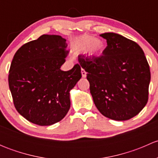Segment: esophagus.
<instances>
[{"label": "esophagus", "mask_w": 158, "mask_h": 158, "mask_svg": "<svg viewBox=\"0 0 158 158\" xmlns=\"http://www.w3.org/2000/svg\"><path fill=\"white\" fill-rule=\"evenodd\" d=\"M81 73H82V77H83V78L86 77V72L85 71V69H81Z\"/></svg>", "instance_id": "1"}]
</instances>
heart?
Listing matches in <instances>:
<instances>
[{
    "label": "heart",
    "instance_id": "obj_1",
    "mask_svg": "<svg viewBox=\"0 0 158 158\" xmlns=\"http://www.w3.org/2000/svg\"><path fill=\"white\" fill-rule=\"evenodd\" d=\"M70 48L72 52L76 54L85 51L87 58L93 59L102 54L106 44L101 38H94L91 35H82L72 41Z\"/></svg>",
    "mask_w": 158,
    "mask_h": 158
}]
</instances>
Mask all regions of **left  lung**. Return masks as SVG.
I'll list each match as a JSON object with an SVG mask.
<instances>
[{
  "mask_svg": "<svg viewBox=\"0 0 158 158\" xmlns=\"http://www.w3.org/2000/svg\"><path fill=\"white\" fill-rule=\"evenodd\" d=\"M100 36L107 40L102 56H79V66L87 73L90 93L98 111L115 121H126L144 109L148 100L151 72L138 44L115 33Z\"/></svg>",
  "mask_w": 158,
  "mask_h": 158,
  "instance_id": "8db88e82",
  "label": "left lung"
}]
</instances>
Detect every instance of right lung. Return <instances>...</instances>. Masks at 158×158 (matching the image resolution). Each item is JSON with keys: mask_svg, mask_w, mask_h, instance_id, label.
Masks as SVG:
<instances>
[{"mask_svg": "<svg viewBox=\"0 0 158 158\" xmlns=\"http://www.w3.org/2000/svg\"><path fill=\"white\" fill-rule=\"evenodd\" d=\"M66 40L44 34L16 52L8 82L17 111L41 126L61 121L70 108V91L82 77L79 64L69 71L60 69L68 51Z\"/></svg>", "mask_w": 158, "mask_h": 158, "instance_id": "right-lung-1", "label": "right lung"}]
</instances>
